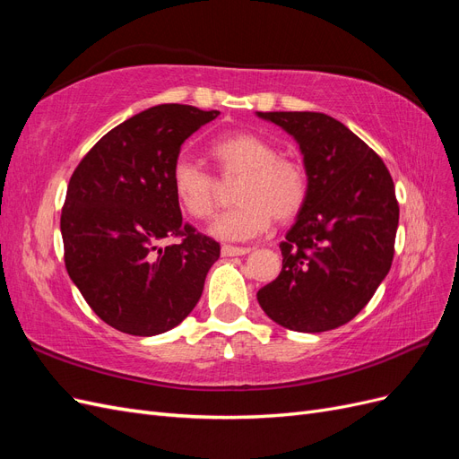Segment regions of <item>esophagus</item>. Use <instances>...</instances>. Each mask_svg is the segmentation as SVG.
Instances as JSON below:
<instances>
[{"mask_svg": "<svg viewBox=\"0 0 459 459\" xmlns=\"http://www.w3.org/2000/svg\"><path fill=\"white\" fill-rule=\"evenodd\" d=\"M247 253H251V247H233V245L221 247V256H243Z\"/></svg>", "mask_w": 459, "mask_h": 459, "instance_id": "34e87169", "label": "esophagus"}]
</instances>
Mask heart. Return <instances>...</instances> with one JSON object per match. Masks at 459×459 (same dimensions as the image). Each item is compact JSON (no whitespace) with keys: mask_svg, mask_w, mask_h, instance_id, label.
<instances>
[{"mask_svg":"<svg viewBox=\"0 0 459 459\" xmlns=\"http://www.w3.org/2000/svg\"><path fill=\"white\" fill-rule=\"evenodd\" d=\"M224 178H241L235 187L239 204L216 218L211 233L218 239L247 241L266 231L273 218H295L308 197V172L290 157H277V147L253 132H231L208 149ZM174 197L191 218L208 220L218 206V182L199 164L178 159L170 172Z\"/></svg>","mask_w":459,"mask_h":459,"instance_id":"obj_1","label":"heart"}]
</instances>
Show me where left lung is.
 Returning a JSON list of instances; mask_svg holds the SVG:
<instances>
[{
  "mask_svg": "<svg viewBox=\"0 0 459 459\" xmlns=\"http://www.w3.org/2000/svg\"><path fill=\"white\" fill-rule=\"evenodd\" d=\"M297 140L308 197L280 248L283 268L256 299L275 324L337 329L362 310L391 270L398 201L385 162L324 113H256Z\"/></svg>",
  "mask_w": 459,
  "mask_h": 459,
  "instance_id": "obj_1",
  "label": "left lung"
}]
</instances>
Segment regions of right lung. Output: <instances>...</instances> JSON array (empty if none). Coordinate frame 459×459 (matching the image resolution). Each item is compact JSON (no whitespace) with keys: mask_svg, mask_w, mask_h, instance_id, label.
Returning <instances> with one entry per match:
<instances>
[{"mask_svg":"<svg viewBox=\"0 0 459 459\" xmlns=\"http://www.w3.org/2000/svg\"><path fill=\"white\" fill-rule=\"evenodd\" d=\"M218 110L166 103L105 134L71 176L61 214L65 266L105 324L152 337L182 324L220 245L182 220L170 172ZM162 238L178 241L162 249Z\"/></svg>","mask_w":459,"mask_h":459,"instance_id":"add662e5","label":"right lung"}]
</instances>
